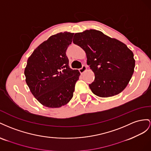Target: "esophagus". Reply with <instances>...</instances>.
<instances>
[{
	"mask_svg": "<svg viewBox=\"0 0 151 151\" xmlns=\"http://www.w3.org/2000/svg\"><path fill=\"white\" fill-rule=\"evenodd\" d=\"M86 70H87V67H86V66L85 65H83L82 67L79 69V71L81 74H82V73H83L86 71Z\"/></svg>",
	"mask_w": 151,
	"mask_h": 151,
	"instance_id": "esophagus-1",
	"label": "esophagus"
}]
</instances>
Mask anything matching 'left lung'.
<instances>
[{
    "instance_id": "1",
    "label": "left lung",
    "mask_w": 151,
    "mask_h": 151,
    "mask_svg": "<svg viewBox=\"0 0 151 151\" xmlns=\"http://www.w3.org/2000/svg\"><path fill=\"white\" fill-rule=\"evenodd\" d=\"M73 42L85 50L87 63L94 73V81L89 87L95 95L112 97L126 88L135 61L125 44L96 29L75 33Z\"/></svg>"
}]
</instances>
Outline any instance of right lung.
Returning a JSON list of instances; mask_svg holds the SVG:
<instances>
[{
  "label": "right lung",
  "mask_w": 151,
  "mask_h": 151,
  "mask_svg": "<svg viewBox=\"0 0 151 151\" xmlns=\"http://www.w3.org/2000/svg\"><path fill=\"white\" fill-rule=\"evenodd\" d=\"M73 35L66 32L50 37L28 59L26 82L33 96L44 106L60 107L73 96L80 73L70 68L66 54Z\"/></svg>",
  "instance_id": "add662e5"
}]
</instances>
